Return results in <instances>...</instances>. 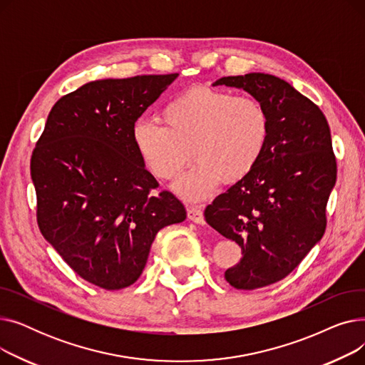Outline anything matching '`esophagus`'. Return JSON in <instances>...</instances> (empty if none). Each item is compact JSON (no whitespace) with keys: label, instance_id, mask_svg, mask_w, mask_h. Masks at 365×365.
Instances as JSON below:
<instances>
[{"label":"esophagus","instance_id":"1","mask_svg":"<svg viewBox=\"0 0 365 365\" xmlns=\"http://www.w3.org/2000/svg\"><path fill=\"white\" fill-rule=\"evenodd\" d=\"M187 219L195 222V223H198V225H204V223H205L202 210H201L200 207H194V205L187 207Z\"/></svg>","mask_w":365,"mask_h":365}]
</instances>
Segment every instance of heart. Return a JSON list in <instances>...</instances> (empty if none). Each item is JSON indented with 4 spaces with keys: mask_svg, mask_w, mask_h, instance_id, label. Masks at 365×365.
Listing matches in <instances>:
<instances>
[{
    "mask_svg": "<svg viewBox=\"0 0 365 365\" xmlns=\"http://www.w3.org/2000/svg\"><path fill=\"white\" fill-rule=\"evenodd\" d=\"M161 122L139 120L131 142L140 161L161 180H173L190 160L197 164L175 185L190 201L212 195L217 185L247 178L259 164L271 133L266 106L253 96L197 86L164 105Z\"/></svg>",
    "mask_w": 365,
    "mask_h": 365,
    "instance_id": "obj_1",
    "label": "heart"
}]
</instances>
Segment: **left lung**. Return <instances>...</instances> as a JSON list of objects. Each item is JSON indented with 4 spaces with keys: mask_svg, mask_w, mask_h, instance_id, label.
I'll return each instance as SVG.
<instances>
[{
    "mask_svg": "<svg viewBox=\"0 0 365 365\" xmlns=\"http://www.w3.org/2000/svg\"><path fill=\"white\" fill-rule=\"evenodd\" d=\"M213 86L242 88L269 112L271 133L256 168L207 205V223L235 241L241 260L225 272L238 290L289 275L322 238L337 164L322 110L269 73L223 76Z\"/></svg>",
    "mask_w": 365,
    "mask_h": 365,
    "instance_id": "left-lung-1",
    "label": "left lung"
}]
</instances>
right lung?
<instances>
[{
  "mask_svg": "<svg viewBox=\"0 0 365 365\" xmlns=\"http://www.w3.org/2000/svg\"><path fill=\"white\" fill-rule=\"evenodd\" d=\"M179 73L91 81L51 108L31 158L43 237L83 279L121 290L142 275L183 204L145 168L131 128Z\"/></svg>",
  "mask_w": 365,
  "mask_h": 365,
  "instance_id": "1",
  "label": "right lung"
}]
</instances>
